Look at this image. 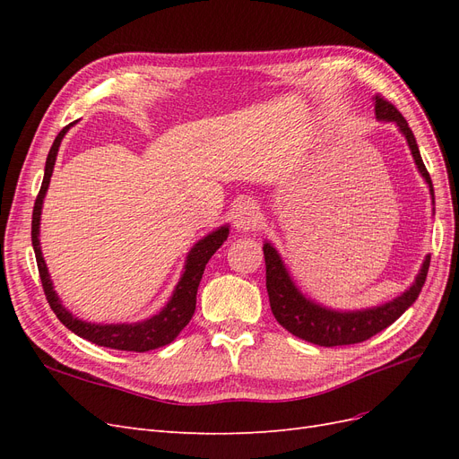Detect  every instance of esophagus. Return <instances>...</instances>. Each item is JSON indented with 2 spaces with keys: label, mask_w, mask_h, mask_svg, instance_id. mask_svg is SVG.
Instances as JSON below:
<instances>
[{
  "label": "esophagus",
  "mask_w": 459,
  "mask_h": 459,
  "mask_svg": "<svg viewBox=\"0 0 459 459\" xmlns=\"http://www.w3.org/2000/svg\"><path fill=\"white\" fill-rule=\"evenodd\" d=\"M258 221H260V211L253 199H245L238 206H235L233 224L238 230L253 231V230H256Z\"/></svg>",
  "instance_id": "obj_1"
}]
</instances>
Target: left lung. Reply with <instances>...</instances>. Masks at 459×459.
Listing matches in <instances>:
<instances>
[{"instance_id": "1", "label": "left lung", "mask_w": 459, "mask_h": 459, "mask_svg": "<svg viewBox=\"0 0 459 459\" xmlns=\"http://www.w3.org/2000/svg\"><path fill=\"white\" fill-rule=\"evenodd\" d=\"M375 115H377L379 120H391L398 124L400 132L406 135L415 164H418L421 176L427 179L430 195L435 199L433 182H430V176L421 160L418 143H415V137L406 118L400 115V110L391 101H386L379 93L375 95ZM264 260H266V289L275 319L281 327L293 333L295 337L319 346H342L362 342L394 324L411 307L415 299L420 297V290L427 280L430 264V256H427L421 272L415 277V283L404 295L383 304V307L359 312H335L307 300L299 293L295 283L290 281L280 255H277L270 243L264 245Z\"/></svg>"}]
</instances>
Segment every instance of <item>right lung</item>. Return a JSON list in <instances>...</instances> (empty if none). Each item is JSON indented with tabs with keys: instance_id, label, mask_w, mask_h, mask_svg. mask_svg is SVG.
I'll use <instances>...</instances> for the list:
<instances>
[{
	"instance_id": "1",
	"label": "right lung",
	"mask_w": 459,
	"mask_h": 459,
	"mask_svg": "<svg viewBox=\"0 0 459 459\" xmlns=\"http://www.w3.org/2000/svg\"><path fill=\"white\" fill-rule=\"evenodd\" d=\"M73 124L65 126L59 135L55 137V142L49 149V155L46 160V174H44V182H41L39 193L34 203V212H32V247L36 253V262H38V272H39V280H41V287H44L46 299L49 302L51 310L55 312L61 319V324L65 327L71 329L73 333H76L78 337L86 339L90 342H95L100 346H107V349H115V351H130V352H147V351H155L160 349V346L172 342L179 331H182L195 312V304H197V289L201 283V277L204 272L206 262L211 260V256L218 251L228 239V226L220 228L216 231H212L211 235H206L204 239H201L195 247L191 248V253L187 255V262H186V272L182 275V280L176 285V290L172 299L169 300V304L157 314L145 322L140 324H117V325H97V324H88L82 322V319L74 317L71 312H68L57 293L53 290V283L49 280V272L44 262V256H41V248H39V214H41V203H44L46 191L49 187V179L53 174V166H55V159H57V151L61 145V140L65 137V134L68 132Z\"/></svg>"
}]
</instances>
